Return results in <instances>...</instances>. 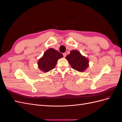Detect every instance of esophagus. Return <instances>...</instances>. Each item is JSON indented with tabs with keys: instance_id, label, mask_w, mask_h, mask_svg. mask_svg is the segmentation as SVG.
Wrapping results in <instances>:
<instances>
[{
	"instance_id": "esophagus-1",
	"label": "esophagus",
	"mask_w": 122,
	"mask_h": 122,
	"mask_svg": "<svg viewBox=\"0 0 122 122\" xmlns=\"http://www.w3.org/2000/svg\"><path fill=\"white\" fill-rule=\"evenodd\" d=\"M63 57L65 58L66 56V53H63Z\"/></svg>"
}]
</instances>
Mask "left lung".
Returning <instances> with one entry per match:
<instances>
[{
    "label": "left lung",
    "instance_id": "obj_1",
    "mask_svg": "<svg viewBox=\"0 0 122 122\" xmlns=\"http://www.w3.org/2000/svg\"><path fill=\"white\" fill-rule=\"evenodd\" d=\"M66 59L71 67L78 71H84L88 67V59L83 56L81 54L76 50L71 51L70 54L66 57Z\"/></svg>",
    "mask_w": 122,
    "mask_h": 122
}]
</instances>
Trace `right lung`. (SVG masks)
<instances>
[{
	"label": "right lung",
	"mask_w": 122,
	"mask_h": 122,
	"mask_svg": "<svg viewBox=\"0 0 122 122\" xmlns=\"http://www.w3.org/2000/svg\"><path fill=\"white\" fill-rule=\"evenodd\" d=\"M63 57V55L60 52L54 48H49L38 61V67L45 72L49 71L55 68L58 59Z\"/></svg>",
	"instance_id": "1"
}]
</instances>
